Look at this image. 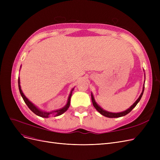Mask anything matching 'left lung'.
<instances>
[{
	"label": "left lung",
	"instance_id": "8db88e82",
	"mask_svg": "<svg viewBox=\"0 0 160 160\" xmlns=\"http://www.w3.org/2000/svg\"><path fill=\"white\" fill-rule=\"evenodd\" d=\"M143 91H144V87H143V91L142 92L141 95H140V96L139 97V98L137 99V101H135V102L132 106H131V107L128 109H127L126 111H123V112H120V113H111V112H108V111H106L103 110L102 108H101L96 103L95 101V99L93 98V95H92V94H91V100H92V103H93V105L94 106V108L101 115H103L105 116V117L109 118H119V117H122V116H124L125 115L128 114L130 112V111H132L135 107V106L137 105V104L138 103V102H139V101H140V99H141V98H142V97L143 93Z\"/></svg>",
	"mask_w": 160,
	"mask_h": 160
}]
</instances>
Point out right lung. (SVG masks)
I'll return each instance as SVG.
<instances>
[{"instance_id": "right-lung-1", "label": "right lung", "mask_w": 160, "mask_h": 160, "mask_svg": "<svg viewBox=\"0 0 160 160\" xmlns=\"http://www.w3.org/2000/svg\"><path fill=\"white\" fill-rule=\"evenodd\" d=\"M18 89H19V91H20V93L22 96V98L24 100V101H25V103L27 104V105L28 106V108H29L32 112L36 114L38 116H40V117L41 118H47L49 117V115L52 113H55V116H59L62 113H64L65 111L68 109V108H69V105H70V101H71V93H72V90H73V89H72L71 93L69 95V99H68V101H67V105L65 106V107L63 108H62L61 109H59V110H57V111H52V112H50V113H47V112H44V111H42L41 110L38 109L35 105H34L31 101L28 100L26 97L25 96V95L23 94L22 91L21 89V85H20V79H19V77H18Z\"/></svg>"}]
</instances>
